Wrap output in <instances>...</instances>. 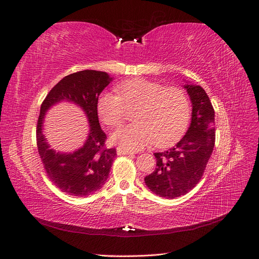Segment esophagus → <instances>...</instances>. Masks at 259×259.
I'll return each mask as SVG.
<instances>
[{"instance_id":"1","label":"esophagus","mask_w":259,"mask_h":259,"mask_svg":"<svg viewBox=\"0 0 259 259\" xmlns=\"http://www.w3.org/2000/svg\"><path fill=\"white\" fill-rule=\"evenodd\" d=\"M116 152H117V154H119V155H124V154H133V152H132V151L126 150V149L121 148V147H119V148L116 149Z\"/></svg>"}]
</instances>
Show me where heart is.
<instances>
[{"mask_svg": "<svg viewBox=\"0 0 259 259\" xmlns=\"http://www.w3.org/2000/svg\"><path fill=\"white\" fill-rule=\"evenodd\" d=\"M119 95L101 94L97 111L101 121L119 127L126 119V108H135L127 127L116 131L112 142L124 149H140L153 143L164 148L182 138L190 120V101L187 94L175 86H163L142 77L124 81L116 86Z\"/></svg>", "mask_w": 259, "mask_h": 259, "instance_id": "1", "label": "heart"}]
</instances>
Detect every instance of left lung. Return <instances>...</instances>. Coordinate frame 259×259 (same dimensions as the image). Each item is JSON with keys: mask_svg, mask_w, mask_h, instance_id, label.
I'll use <instances>...</instances> for the list:
<instances>
[{"mask_svg": "<svg viewBox=\"0 0 259 259\" xmlns=\"http://www.w3.org/2000/svg\"><path fill=\"white\" fill-rule=\"evenodd\" d=\"M192 103L190 127L176 146L153 153L156 166L145 183L161 198L185 195L199 184L215 145V112L205 91L199 85H186Z\"/></svg>", "mask_w": 259, "mask_h": 259, "instance_id": "1", "label": "left lung"}]
</instances>
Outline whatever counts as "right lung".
I'll use <instances>...</instances> for the list:
<instances>
[{"instance_id": "add662e5", "label": "right lung", "mask_w": 259, "mask_h": 259, "mask_svg": "<svg viewBox=\"0 0 259 259\" xmlns=\"http://www.w3.org/2000/svg\"><path fill=\"white\" fill-rule=\"evenodd\" d=\"M106 72L83 70L65 76L50 91L41 105L36 125V145L41 161L51 182L58 189L73 197H88L99 190L108 179L115 148H107L105 132L101 130L97 114L100 93L110 83ZM61 100L80 105L90 122V134L84 146L73 154L54 152L41 134L44 114Z\"/></svg>"}]
</instances>
